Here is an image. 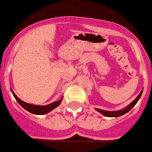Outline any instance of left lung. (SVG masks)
<instances>
[{"label":"left lung","instance_id":"8db88e82","mask_svg":"<svg viewBox=\"0 0 152 152\" xmlns=\"http://www.w3.org/2000/svg\"><path fill=\"white\" fill-rule=\"evenodd\" d=\"M142 92H143V89H142L140 93L138 94V96H137L136 98L134 99L132 102L131 103L129 104V105H127L126 107H125L124 109H120V110L118 111H105L103 110V109H95L97 112H99V113L103 115L104 116H106V117H119L121 115H125V113H129V111L131 110L133 107H134V105H136V103L138 102V101L139 100V99L141 98V96H142Z\"/></svg>","mask_w":152,"mask_h":152}]
</instances>
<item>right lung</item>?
<instances>
[{"label": "right lung", "instance_id": "right-lung-1", "mask_svg": "<svg viewBox=\"0 0 152 152\" xmlns=\"http://www.w3.org/2000/svg\"><path fill=\"white\" fill-rule=\"evenodd\" d=\"M11 90V92H12L13 96L15 98V99L18 101V103L22 106L24 109H26L27 111H28L29 113H32V114L35 115H44L47 114V113H50L52 110H53L55 108H56L58 105H60V103L62 102V100H63V97L60 99L59 101L53 102L52 103L48 104V105H33V104L27 103L25 102L22 101L21 99H20L18 96H16L15 93L14 92V91L12 89Z\"/></svg>", "mask_w": 152, "mask_h": 152}]
</instances>
